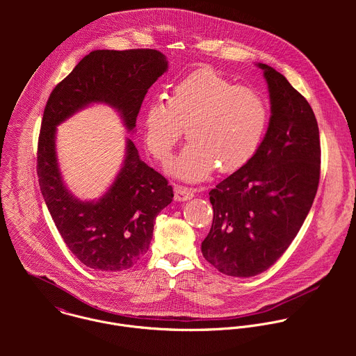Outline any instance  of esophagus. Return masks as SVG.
Listing matches in <instances>:
<instances>
[{
    "label": "esophagus",
    "instance_id": "34e87169",
    "mask_svg": "<svg viewBox=\"0 0 356 356\" xmlns=\"http://www.w3.org/2000/svg\"><path fill=\"white\" fill-rule=\"evenodd\" d=\"M174 195H175V202H186V200H191L193 199L195 193L188 189V188H184V186H175L174 189Z\"/></svg>",
    "mask_w": 356,
    "mask_h": 356
}]
</instances>
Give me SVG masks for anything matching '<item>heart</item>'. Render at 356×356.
<instances>
[{
  "instance_id": "heart-1",
  "label": "heart",
  "mask_w": 356,
  "mask_h": 356,
  "mask_svg": "<svg viewBox=\"0 0 356 356\" xmlns=\"http://www.w3.org/2000/svg\"><path fill=\"white\" fill-rule=\"evenodd\" d=\"M267 120V104L256 90L202 68L179 81L168 99L148 104L144 138L153 157L165 163L186 129L191 143L170 171L179 179L197 182L216 165L220 172L245 165L260 147Z\"/></svg>"
}]
</instances>
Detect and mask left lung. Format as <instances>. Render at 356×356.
I'll list each match as a JSON object with an SVG mask.
<instances>
[{
	"mask_svg": "<svg viewBox=\"0 0 356 356\" xmlns=\"http://www.w3.org/2000/svg\"><path fill=\"white\" fill-rule=\"evenodd\" d=\"M270 120L252 159L209 192L212 226L202 252L220 273L254 277L288 250L316 195L319 130L305 97L273 67L257 63Z\"/></svg>",
	"mask_w": 356,
	"mask_h": 356,
	"instance_id": "8db88e82",
	"label": "left lung"
}]
</instances>
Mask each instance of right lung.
Returning <instances> with one entry per match:
<instances>
[{"label":"right lung","mask_w":356,"mask_h":356,"mask_svg":"<svg viewBox=\"0 0 356 356\" xmlns=\"http://www.w3.org/2000/svg\"><path fill=\"white\" fill-rule=\"evenodd\" d=\"M168 68L154 49L93 51L51 93L41 123L37 172L44 200L68 250L97 271H122L147 254L159 212L172 202L168 181L126 140L123 164L99 200L83 202L65 186L56 154L57 126L92 104L113 108L127 131L148 89Z\"/></svg>","instance_id":"obj_1"}]
</instances>
